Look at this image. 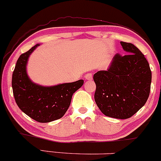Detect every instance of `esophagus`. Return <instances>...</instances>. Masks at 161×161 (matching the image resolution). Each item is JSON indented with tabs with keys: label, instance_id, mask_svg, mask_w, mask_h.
Here are the masks:
<instances>
[{
	"label": "esophagus",
	"instance_id": "obj_1",
	"mask_svg": "<svg viewBox=\"0 0 161 161\" xmlns=\"http://www.w3.org/2000/svg\"><path fill=\"white\" fill-rule=\"evenodd\" d=\"M85 79L87 80H92V79H93V75H92V74L91 73L86 74V75H85Z\"/></svg>",
	"mask_w": 161,
	"mask_h": 161
}]
</instances>
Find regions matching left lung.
I'll return each instance as SVG.
<instances>
[{"label": "left lung", "mask_w": 161, "mask_h": 161, "mask_svg": "<svg viewBox=\"0 0 161 161\" xmlns=\"http://www.w3.org/2000/svg\"><path fill=\"white\" fill-rule=\"evenodd\" d=\"M128 54H116L107 71L93 75L94 100L106 116L129 119L145 104L151 84V71L142 52L131 43L121 42Z\"/></svg>", "instance_id": "left-lung-1"}]
</instances>
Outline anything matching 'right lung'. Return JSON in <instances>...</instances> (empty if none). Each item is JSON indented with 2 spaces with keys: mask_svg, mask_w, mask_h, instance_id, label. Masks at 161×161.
I'll return each mask as SVG.
<instances>
[{
  "mask_svg": "<svg viewBox=\"0 0 161 161\" xmlns=\"http://www.w3.org/2000/svg\"><path fill=\"white\" fill-rule=\"evenodd\" d=\"M36 44L22 54L17 61L12 75V87L17 106L25 114L42 123L61 118L69 108L72 95L84 84V80L55 86L35 84L26 73V64Z\"/></svg>",
  "mask_w": 161,
  "mask_h": 161,
  "instance_id": "obj_1",
  "label": "right lung"
}]
</instances>
